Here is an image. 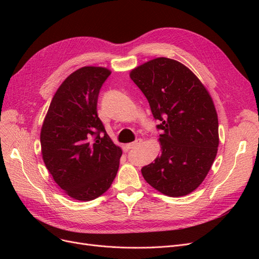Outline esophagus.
<instances>
[{"instance_id": "1", "label": "esophagus", "mask_w": 259, "mask_h": 259, "mask_svg": "<svg viewBox=\"0 0 259 259\" xmlns=\"http://www.w3.org/2000/svg\"><path fill=\"white\" fill-rule=\"evenodd\" d=\"M142 143H143V140L140 139V138H138V139L135 140V142H133V143H131V144H127V148H128V149H134V148L140 146V144H142Z\"/></svg>"}]
</instances>
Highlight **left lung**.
Wrapping results in <instances>:
<instances>
[{
	"label": "left lung",
	"instance_id": "8db88e82",
	"mask_svg": "<svg viewBox=\"0 0 259 259\" xmlns=\"http://www.w3.org/2000/svg\"><path fill=\"white\" fill-rule=\"evenodd\" d=\"M131 79L160 124L161 154L142 168L146 182L169 197L202 184L217 154L218 119L208 92L189 69L165 57L137 67Z\"/></svg>",
	"mask_w": 259,
	"mask_h": 259
}]
</instances>
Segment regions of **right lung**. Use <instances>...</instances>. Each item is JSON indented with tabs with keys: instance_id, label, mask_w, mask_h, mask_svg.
<instances>
[{
	"instance_id": "obj_1",
	"label": "right lung",
	"mask_w": 259,
	"mask_h": 259,
	"mask_svg": "<svg viewBox=\"0 0 259 259\" xmlns=\"http://www.w3.org/2000/svg\"><path fill=\"white\" fill-rule=\"evenodd\" d=\"M101 67H83L59 86L41 130L42 155L51 175L69 197L98 198L110 188L122 150L97 114L101 86L110 75Z\"/></svg>"
}]
</instances>
